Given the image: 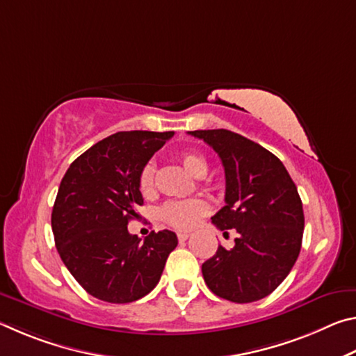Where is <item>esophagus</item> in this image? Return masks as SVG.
Returning a JSON list of instances; mask_svg holds the SVG:
<instances>
[{"instance_id": "obj_1", "label": "esophagus", "mask_w": 356, "mask_h": 356, "mask_svg": "<svg viewBox=\"0 0 356 356\" xmlns=\"http://www.w3.org/2000/svg\"><path fill=\"white\" fill-rule=\"evenodd\" d=\"M188 237H190L188 232H177L179 242H185V240H188Z\"/></svg>"}]
</instances>
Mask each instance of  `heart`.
<instances>
[{
  "mask_svg": "<svg viewBox=\"0 0 356 356\" xmlns=\"http://www.w3.org/2000/svg\"><path fill=\"white\" fill-rule=\"evenodd\" d=\"M180 161L186 171L193 176L201 177L207 172V163L201 155L185 152L180 155ZM138 186L144 196H150L155 190V166L147 163L143 166L138 177ZM209 204L204 200H182L170 201L161 209V216L168 225L176 229H191L195 227L202 216L209 213Z\"/></svg>",
  "mask_w": 356,
  "mask_h": 356,
  "instance_id": "1",
  "label": "heart"
}]
</instances>
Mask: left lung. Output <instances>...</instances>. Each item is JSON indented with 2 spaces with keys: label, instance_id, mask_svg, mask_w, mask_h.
<instances>
[{
  "label": "left lung",
  "instance_id": "8db88e82",
  "mask_svg": "<svg viewBox=\"0 0 356 356\" xmlns=\"http://www.w3.org/2000/svg\"><path fill=\"white\" fill-rule=\"evenodd\" d=\"M188 134L207 143L225 166L226 206L212 222L238 234L232 250L220 245L202 264L204 281L234 303L267 297L286 280L301 250L305 215L297 186L278 156L248 138L225 129Z\"/></svg>",
  "mask_w": 356,
  "mask_h": 356
}]
</instances>
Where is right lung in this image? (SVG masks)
<instances>
[{
  "label": "right lung",
  "instance_id": "add662e5",
  "mask_svg": "<svg viewBox=\"0 0 356 356\" xmlns=\"http://www.w3.org/2000/svg\"><path fill=\"white\" fill-rule=\"evenodd\" d=\"M174 131H119L94 144L69 166L51 212L59 256L92 297L131 303L159 284L176 234L131 236L130 220L143 206L138 177Z\"/></svg>",
  "mask_w": 356,
  "mask_h": 356
}]
</instances>
